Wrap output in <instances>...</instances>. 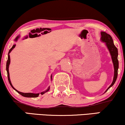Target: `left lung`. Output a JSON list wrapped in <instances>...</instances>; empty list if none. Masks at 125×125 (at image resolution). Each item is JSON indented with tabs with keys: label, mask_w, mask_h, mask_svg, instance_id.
<instances>
[{
	"label": "left lung",
	"mask_w": 125,
	"mask_h": 125,
	"mask_svg": "<svg viewBox=\"0 0 125 125\" xmlns=\"http://www.w3.org/2000/svg\"><path fill=\"white\" fill-rule=\"evenodd\" d=\"M101 36H102L101 40H102V42H105L107 48H108L109 51L110 52V54L111 55L112 60H113V62L114 64V76L113 81L111 85L109 86L108 89L105 92H106L109 88L111 87L114 84L116 80V78H117L118 69V67H119V62H118V52L117 48L115 46L114 44L113 38H112V37L110 34H107V33L104 32V31H102L101 32Z\"/></svg>",
	"instance_id": "left-lung-1"
}]
</instances>
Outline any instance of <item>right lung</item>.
<instances>
[{
  "mask_svg": "<svg viewBox=\"0 0 125 125\" xmlns=\"http://www.w3.org/2000/svg\"><path fill=\"white\" fill-rule=\"evenodd\" d=\"M18 36H17V37L15 38V40L17 41V40H18ZM15 45H13V46L12 47V48L10 49V51H9V54H8V59H7V63H6V70H7V77H8V80H9V83H10V84L11 86V87L13 88V89L14 90H15L18 93V94H20L21 95H22V96H23V97H37L39 96V94H32V93H22V92H19L17 91V90H16L14 88L13 86H12V85L11 84V83L10 81V76H9V64H10V55H9V53H10V52L12 51V50H13V48H15ZM51 79H52V75H51ZM49 90H50V87H49L48 89H47V90L45 92H42L41 93V94H43L44 93L47 92H48Z\"/></svg>",
  "mask_w": 125,
  "mask_h": 125,
  "instance_id": "add662e5",
  "label": "right lung"
}]
</instances>
